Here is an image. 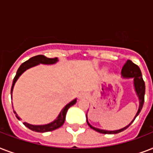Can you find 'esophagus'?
<instances>
[{"label": "esophagus", "mask_w": 153, "mask_h": 153, "mask_svg": "<svg viewBox=\"0 0 153 153\" xmlns=\"http://www.w3.org/2000/svg\"><path fill=\"white\" fill-rule=\"evenodd\" d=\"M79 98L80 99H82V98H86L87 97V94H86L85 92H81V93L79 94Z\"/></svg>", "instance_id": "obj_1"}]
</instances>
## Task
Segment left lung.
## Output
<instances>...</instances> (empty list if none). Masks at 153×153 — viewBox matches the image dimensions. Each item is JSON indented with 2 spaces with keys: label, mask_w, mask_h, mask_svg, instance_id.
Instances as JSON below:
<instances>
[{
  "label": "left lung",
  "mask_w": 153,
  "mask_h": 153,
  "mask_svg": "<svg viewBox=\"0 0 153 153\" xmlns=\"http://www.w3.org/2000/svg\"><path fill=\"white\" fill-rule=\"evenodd\" d=\"M121 76L125 78V79H133V84H134V88H135V91L137 93L138 98H139V108H138L137 113L136 114V116L134 117V119L131 121L130 123L128 124V126L124 127V128L118 129V130H114V131H108L104 130V129H100V128H95L91 125L88 122L87 120V114H86V122L88 124V126L91 127V128H93L94 130L97 131L100 133H104V134H115V133H121L122 131L128 128V126H130L131 124L133 123V121L135 120V118L138 116V114H140V110L142 109L143 105H144V102H145V82L143 80L142 74H141V71H140V68L137 65H136L135 63H133L131 60H127V62L125 63L124 67H122L121 70Z\"/></svg>",
  "instance_id": "obj_1"
}]
</instances>
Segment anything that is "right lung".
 <instances>
[{
	"label": "right lung",
	"mask_w": 153,
	"mask_h": 153,
	"mask_svg": "<svg viewBox=\"0 0 153 153\" xmlns=\"http://www.w3.org/2000/svg\"><path fill=\"white\" fill-rule=\"evenodd\" d=\"M58 61V58H48L46 56H44L43 55H36L34 57H32L31 59H29L27 61H25V62H23L22 64L20 65V67L18 68L17 72H16V76L14 77V79H13V85H12V88H11V95L13 94V87H14V85H15L16 82L17 81V79H19V77L21 75V74L24 73V72L26 71V70L29 69L31 67H35L36 65H39V63H42V64H54ZM77 99H74L73 101L68 103V104L66 105V106L63 108V109L61 110L60 114H59V116L55 121H53L52 122L49 124H47V125H43V126H34V125H31V124H28L27 122H24V125H25L26 127L31 129L32 131H35V132H38V133H45V132H50V131H53L56 129V128H59L63 125L65 121V118H66V114H67V112L68 110L70 107L72 106L73 105H74L76 103ZM14 114H16V117H17L18 120H20V117H18L17 114L16 113L15 110H13Z\"/></svg>",
	"instance_id": "1"
}]
</instances>
